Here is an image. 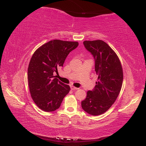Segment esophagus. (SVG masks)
<instances>
[{"mask_svg": "<svg viewBox=\"0 0 146 146\" xmlns=\"http://www.w3.org/2000/svg\"><path fill=\"white\" fill-rule=\"evenodd\" d=\"M70 88H71V89H72V90H76V89H78V88L74 87V86H70Z\"/></svg>", "mask_w": 146, "mask_h": 146, "instance_id": "obj_1", "label": "esophagus"}]
</instances>
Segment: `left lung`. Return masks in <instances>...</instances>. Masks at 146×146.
<instances>
[{"mask_svg": "<svg viewBox=\"0 0 146 146\" xmlns=\"http://www.w3.org/2000/svg\"><path fill=\"white\" fill-rule=\"evenodd\" d=\"M83 44L94 57L98 81L87 92L81 107L89 114L99 115L109 109L118 98L123 80L122 67L117 54L104 41L85 40Z\"/></svg>", "mask_w": 146, "mask_h": 146, "instance_id": "left-lung-1", "label": "left lung"}]
</instances>
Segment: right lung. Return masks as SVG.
I'll list each match as a JSON object with an SVG mask.
<instances>
[{"label":"right lung","instance_id":"add662e5","mask_svg":"<svg viewBox=\"0 0 146 146\" xmlns=\"http://www.w3.org/2000/svg\"><path fill=\"white\" fill-rule=\"evenodd\" d=\"M78 46V42L55 39L42 45L33 55L28 69V84L33 100L42 110H56L69 92V86L55 78L54 73L58 72L57 68L63 66L70 52Z\"/></svg>","mask_w":146,"mask_h":146}]
</instances>
